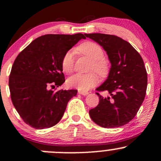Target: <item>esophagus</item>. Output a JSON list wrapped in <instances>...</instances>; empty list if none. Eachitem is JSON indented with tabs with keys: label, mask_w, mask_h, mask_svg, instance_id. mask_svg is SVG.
<instances>
[{
	"label": "esophagus",
	"mask_w": 161,
	"mask_h": 161,
	"mask_svg": "<svg viewBox=\"0 0 161 161\" xmlns=\"http://www.w3.org/2000/svg\"><path fill=\"white\" fill-rule=\"evenodd\" d=\"M79 95L86 96L87 95H88V92H83V91H79Z\"/></svg>",
	"instance_id": "1"
}]
</instances>
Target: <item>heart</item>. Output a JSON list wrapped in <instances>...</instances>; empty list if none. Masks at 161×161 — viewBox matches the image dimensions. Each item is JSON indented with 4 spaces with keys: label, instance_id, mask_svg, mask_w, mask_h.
<instances>
[{
    "label": "heart",
    "instance_id": "1",
    "mask_svg": "<svg viewBox=\"0 0 161 161\" xmlns=\"http://www.w3.org/2000/svg\"><path fill=\"white\" fill-rule=\"evenodd\" d=\"M78 50L81 53L92 60L91 70H95L98 74L104 76L109 70L108 63L104 58V52L99 45L92 42H87L79 46ZM74 65V52L69 51L65 53L62 60V69L64 73H70L73 70ZM99 82L98 76L95 73L76 74L70 76L67 80L68 86L77 88L80 91H87Z\"/></svg>",
    "mask_w": 161,
    "mask_h": 161
}]
</instances>
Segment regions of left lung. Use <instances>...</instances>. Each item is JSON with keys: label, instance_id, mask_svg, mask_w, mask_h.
I'll return each mask as SVG.
<instances>
[{"label": "left lung", "instance_id": "obj_1", "mask_svg": "<svg viewBox=\"0 0 161 161\" xmlns=\"http://www.w3.org/2000/svg\"><path fill=\"white\" fill-rule=\"evenodd\" d=\"M106 51L110 66L108 79L97 88L110 96L98 93L99 104L89 110L90 117L104 128H116L130 122L145 99L147 75L141 55L126 41L112 35L85 34Z\"/></svg>", "mask_w": 161, "mask_h": 161}]
</instances>
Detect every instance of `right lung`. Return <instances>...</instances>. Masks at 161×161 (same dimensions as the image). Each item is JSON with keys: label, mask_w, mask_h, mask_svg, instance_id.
<instances>
[{"label": "right lung", "mask_w": 161, "mask_h": 161, "mask_svg": "<svg viewBox=\"0 0 161 161\" xmlns=\"http://www.w3.org/2000/svg\"><path fill=\"white\" fill-rule=\"evenodd\" d=\"M84 35H45L16 57L9 78L11 100L24 122L36 129L50 128L61 119L77 90H60L65 82L62 60Z\"/></svg>", "instance_id": "obj_1"}]
</instances>
